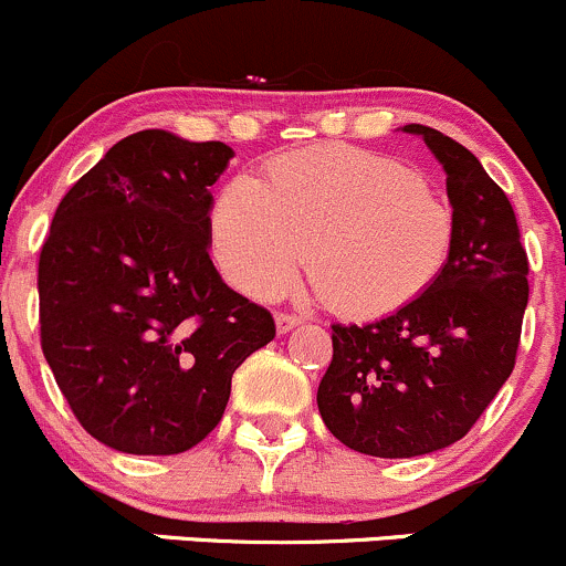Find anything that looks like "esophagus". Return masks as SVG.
Instances as JSON below:
<instances>
[{"instance_id":"obj_1","label":"esophagus","mask_w":566,"mask_h":566,"mask_svg":"<svg viewBox=\"0 0 566 566\" xmlns=\"http://www.w3.org/2000/svg\"><path fill=\"white\" fill-rule=\"evenodd\" d=\"M301 322L303 319L297 314H276V333L279 335L290 333V331H293V327L301 325Z\"/></svg>"}]
</instances>
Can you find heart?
Masks as SVG:
<instances>
[{"instance_id":"1","label":"heart","mask_w":566,"mask_h":566,"mask_svg":"<svg viewBox=\"0 0 566 566\" xmlns=\"http://www.w3.org/2000/svg\"><path fill=\"white\" fill-rule=\"evenodd\" d=\"M454 212L424 177L359 147L271 160L209 212L212 254L241 293L279 295L306 250L314 293L346 316H384L421 297L454 250Z\"/></svg>"}]
</instances>
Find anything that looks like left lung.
I'll use <instances>...</instances> for the list:
<instances>
[{"mask_svg": "<svg viewBox=\"0 0 566 566\" xmlns=\"http://www.w3.org/2000/svg\"><path fill=\"white\" fill-rule=\"evenodd\" d=\"M446 171L454 250L438 282L370 325H333V359L316 389L322 421L349 449L408 459L457 443L513 374L530 301V260L515 212L468 147L430 126Z\"/></svg>", "mask_w": 566, "mask_h": 566, "instance_id": "8db88e82", "label": "left lung"}]
</instances>
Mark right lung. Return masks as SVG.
I'll return each mask as SVG.
<instances>
[{
	"instance_id": "right-lung-1",
	"label": "right lung",
	"mask_w": 566,
	"mask_h": 566,
	"mask_svg": "<svg viewBox=\"0 0 566 566\" xmlns=\"http://www.w3.org/2000/svg\"><path fill=\"white\" fill-rule=\"evenodd\" d=\"M233 150L150 128L72 185L40 252V338L72 413L123 454L169 457L220 424L241 363L276 335L209 260Z\"/></svg>"
}]
</instances>
